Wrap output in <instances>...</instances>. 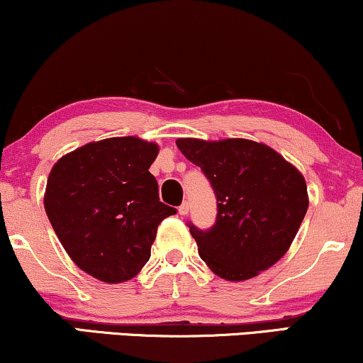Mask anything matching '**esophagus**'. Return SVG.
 <instances>
[{
    "mask_svg": "<svg viewBox=\"0 0 363 363\" xmlns=\"http://www.w3.org/2000/svg\"><path fill=\"white\" fill-rule=\"evenodd\" d=\"M189 210H190L189 202H183L180 207H178V213H180V216H186V213H189Z\"/></svg>",
    "mask_w": 363,
    "mask_h": 363,
    "instance_id": "34e87169",
    "label": "esophagus"
}]
</instances>
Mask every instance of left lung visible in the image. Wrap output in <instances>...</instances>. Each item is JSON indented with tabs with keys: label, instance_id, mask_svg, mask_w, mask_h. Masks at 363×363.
<instances>
[{
	"label": "left lung",
	"instance_id": "8db88e82",
	"mask_svg": "<svg viewBox=\"0 0 363 363\" xmlns=\"http://www.w3.org/2000/svg\"><path fill=\"white\" fill-rule=\"evenodd\" d=\"M217 196L208 230L190 225L200 257L218 277L245 281L288 252L308 210L303 174L272 147L242 138L177 140Z\"/></svg>",
	"mask_w": 363,
	"mask_h": 363
}]
</instances>
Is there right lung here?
Instances as JSON below:
<instances>
[{
  "instance_id": "obj_1",
  "label": "right lung",
  "mask_w": 363,
  "mask_h": 363,
  "mask_svg": "<svg viewBox=\"0 0 363 363\" xmlns=\"http://www.w3.org/2000/svg\"><path fill=\"white\" fill-rule=\"evenodd\" d=\"M156 143L136 136L87 143L53 164L45 212L70 259L104 283L129 281L150 261L163 218L177 208L160 202L150 173Z\"/></svg>"
}]
</instances>
